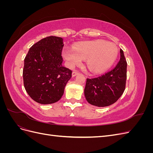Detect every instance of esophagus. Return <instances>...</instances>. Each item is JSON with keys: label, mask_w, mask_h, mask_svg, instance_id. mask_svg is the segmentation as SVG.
<instances>
[{"label": "esophagus", "mask_w": 153, "mask_h": 153, "mask_svg": "<svg viewBox=\"0 0 153 153\" xmlns=\"http://www.w3.org/2000/svg\"><path fill=\"white\" fill-rule=\"evenodd\" d=\"M78 74V71H77L76 70H74V71H73V73H72V76H75L77 75Z\"/></svg>", "instance_id": "34e87169"}]
</instances>
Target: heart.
<instances>
[{
    "label": "heart",
    "mask_w": 153,
    "mask_h": 153,
    "mask_svg": "<svg viewBox=\"0 0 153 153\" xmlns=\"http://www.w3.org/2000/svg\"><path fill=\"white\" fill-rule=\"evenodd\" d=\"M117 54L116 45L101 39L84 41L76 44L73 48H64L62 52L68 66L75 67L85 59L87 68L96 73L103 72L112 66Z\"/></svg>",
    "instance_id": "1"
}]
</instances>
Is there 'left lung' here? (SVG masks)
<instances>
[{
  "mask_svg": "<svg viewBox=\"0 0 153 153\" xmlns=\"http://www.w3.org/2000/svg\"><path fill=\"white\" fill-rule=\"evenodd\" d=\"M127 62L122 49L120 60L114 68L98 77L87 78L84 94L90 104L103 107L114 103L126 87Z\"/></svg>",
  "mask_w": 153,
  "mask_h": 153,
  "instance_id": "left-lung-1",
  "label": "left lung"
}]
</instances>
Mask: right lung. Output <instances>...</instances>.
<instances>
[{
    "label": "right lung",
    "instance_id": "add662e5",
    "mask_svg": "<svg viewBox=\"0 0 153 153\" xmlns=\"http://www.w3.org/2000/svg\"><path fill=\"white\" fill-rule=\"evenodd\" d=\"M63 39L48 36L30 48L24 59L23 78L25 89L36 102H57L71 78L72 71L62 66Z\"/></svg>",
    "mask_w": 153,
    "mask_h": 153
}]
</instances>
